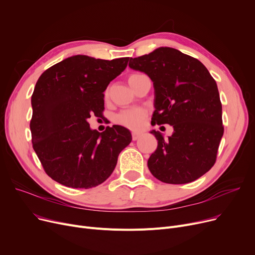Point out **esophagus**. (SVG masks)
<instances>
[{
	"label": "esophagus",
	"instance_id": "34e87169",
	"mask_svg": "<svg viewBox=\"0 0 255 255\" xmlns=\"http://www.w3.org/2000/svg\"><path fill=\"white\" fill-rule=\"evenodd\" d=\"M131 135H132V140H137L140 136H141V133H137V132H132L131 133Z\"/></svg>",
	"mask_w": 255,
	"mask_h": 255
}]
</instances>
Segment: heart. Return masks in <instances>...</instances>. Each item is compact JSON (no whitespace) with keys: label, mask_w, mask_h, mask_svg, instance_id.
I'll return each mask as SVG.
<instances>
[{"label":"heart","mask_w":255,"mask_h":255,"mask_svg":"<svg viewBox=\"0 0 255 255\" xmlns=\"http://www.w3.org/2000/svg\"><path fill=\"white\" fill-rule=\"evenodd\" d=\"M142 74H131L128 77V83L131 87H133V84H134L135 80L140 77ZM111 93V87L107 88L104 92V96L107 98L110 96ZM149 113L143 107L137 106V107H131V109H126L121 111L119 114L116 115L115 117V122L121 126L126 127L131 130H137L140 129L146 118H148Z\"/></svg>","instance_id":"1"}]
</instances>
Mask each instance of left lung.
I'll use <instances>...</instances> for the list:
<instances>
[{
	"instance_id": "1",
	"label": "left lung",
	"mask_w": 255,
	"mask_h": 255,
	"mask_svg": "<svg viewBox=\"0 0 255 255\" xmlns=\"http://www.w3.org/2000/svg\"><path fill=\"white\" fill-rule=\"evenodd\" d=\"M129 67L148 74L155 89L151 124H169L172 135L158 140L148 160L152 175L167 184L195 181L216 162L224 127L215 79L197 59L171 47L130 59Z\"/></svg>"
}]
</instances>
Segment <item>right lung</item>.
<instances>
[{
  "instance_id": "add662e5",
  "label": "right lung",
  "mask_w": 255,
  "mask_h": 255,
  "mask_svg": "<svg viewBox=\"0 0 255 255\" xmlns=\"http://www.w3.org/2000/svg\"><path fill=\"white\" fill-rule=\"evenodd\" d=\"M128 61L77 55L49 67L37 80L32 95V144L52 180L89 189L112 175L120 152L131 142V133L119 125L100 133L91 130L87 120L103 115V92Z\"/></svg>"
}]
</instances>
